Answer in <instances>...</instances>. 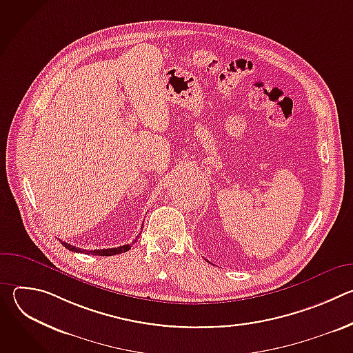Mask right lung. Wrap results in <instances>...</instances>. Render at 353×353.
<instances>
[{"mask_svg":"<svg viewBox=\"0 0 353 353\" xmlns=\"http://www.w3.org/2000/svg\"><path fill=\"white\" fill-rule=\"evenodd\" d=\"M139 236L135 237V240L132 241V244L138 240ZM61 244L68 248L70 251H74V253H85V254H92V256H116V254H121V253H125V251H128L131 248L132 244H124V245H120V247H112V248H100V250H82L79 247H75V245H71L65 241H61Z\"/></svg>","mask_w":353,"mask_h":353,"instance_id":"obj_1","label":"right lung"}]
</instances>
